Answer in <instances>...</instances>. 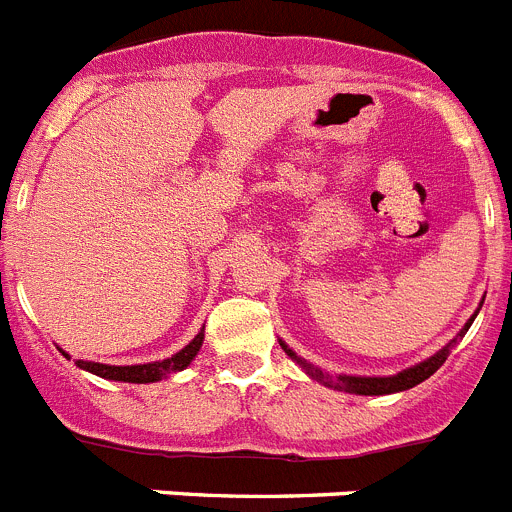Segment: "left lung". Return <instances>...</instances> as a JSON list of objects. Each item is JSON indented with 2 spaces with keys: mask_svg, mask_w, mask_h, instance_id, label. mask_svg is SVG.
Returning <instances> with one entry per match:
<instances>
[{
  "mask_svg": "<svg viewBox=\"0 0 512 512\" xmlns=\"http://www.w3.org/2000/svg\"><path fill=\"white\" fill-rule=\"evenodd\" d=\"M474 315H477V312H474ZM474 315L469 318V323L459 330V336H464V333H467L469 325H472V320H474ZM279 343H282L284 354H287L289 359L295 361V364H300L312 379H318V382L328 384V387H336V390L351 392V395H392V392L410 390V387H415V384L425 382V379L431 377L433 372H438V366H441L443 361H446V356H449L451 343H456V341H451L449 346L441 348V351H438V354H433L431 359L420 361V364L410 366V369L395 374V377H346V374H338L336 379L330 377V374H325L323 369H318V366L307 364V361L302 359V356H297L295 351H292V348H289L284 341H279Z\"/></svg>",
  "mask_w": 512,
  "mask_h": 512,
  "instance_id": "1",
  "label": "left lung"
}]
</instances>
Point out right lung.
Wrapping results in <instances>:
<instances>
[{"mask_svg": "<svg viewBox=\"0 0 512 512\" xmlns=\"http://www.w3.org/2000/svg\"><path fill=\"white\" fill-rule=\"evenodd\" d=\"M202 341H205V333H197L187 346L174 354L171 359L164 361H153V364H135V366H110V364H97V361H76L79 369H87V372L97 374L102 379H115V382H130V384H148V382H158V379L169 377V374L182 372L192 364V359L197 356V351L202 348ZM66 359H71L66 351H61Z\"/></svg>", "mask_w": 512, "mask_h": 512, "instance_id": "obj_1", "label": "right lung"}]
</instances>
